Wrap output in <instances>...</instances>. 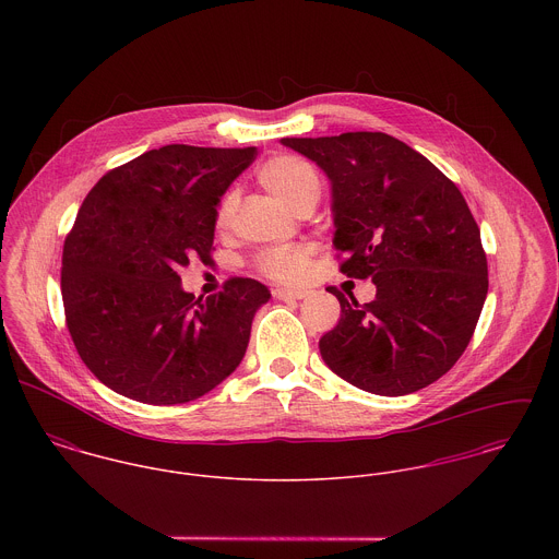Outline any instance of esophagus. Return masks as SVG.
<instances>
[{
  "label": "esophagus",
  "mask_w": 559,
  "mask_h": 559,
  "mask_svg": "<svg viewBox=\"0 0 559 559\" xmlns=\"http://www.w3.org/2000/svg\"><path fill=\"white\" fill-rule=\"evenodd\" d=\"M306 290H290V288H273V297L280 301H301L306 299Z\"/></svg>",
  "instance_id": "1"
}]
</instances>
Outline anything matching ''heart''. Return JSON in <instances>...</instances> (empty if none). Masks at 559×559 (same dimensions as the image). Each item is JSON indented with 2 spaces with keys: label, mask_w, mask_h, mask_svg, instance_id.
Wrapping results in <instances>:
<instances>
[{
  "label": "heart",
  "mask_w": 559,
  "mask_h": 559,
  "mask_svg": "<svg viewBox=\"0 0 559 559\" xmlns=\"http://www.w3.org/2000/svg\"><path fill=\"white\" fill-rule=\"evenodd\" d=\"M260 185L277 195L295 213L304 215L314 209L320 195V176L310 160L295 155H277L258 169ZM239 209V191L228 189L215 209L217 233H228ZM310 249L306 245L269 247L255 255V269L275 282H297L308 266Z\"/></svg>",
  "instance_id": "b5f03b06"
}]
</instances>
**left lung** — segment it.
I'll list each match as a JSON object with an SVG mask.
<instances>
[{"label": "left lung", "instance_id": "1", "mask_svg": "<svg viewBox=\"0 0 559 559\" xmlns=\"http://www.w3.org/2000/svg\"><path fill=\"white\" fill-rule=\"evenodd\" d=\"M282 144L317 160L331 180L340 271L377 286L364 306L326 288L342 314L320 337L324 364L370 394L428 388L465 353L488 293L486 253L463 193L388 133Z\"/></svg>", "mask_w": 559, "mask_h": 559}]
</instances>
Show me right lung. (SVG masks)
<instances>
[{"instance_id": "right-lung-1", "label": "right lung", "mask_w": 559, "mask_h": 559, "mask_svg": "<svg viewBox=\"0 0 559 559\" xmlns=\"http://www.w3.org/2000/svg\"><path fill=\"white\" fill-rule=\"evenodd\" d=\"M255 148L169 144L109 169L85 195L62 251L69 333L87 370L146 404L200 399L245 355L266 286L230 277L202 301L178 271L213 264L215 209Z\"/></svg>"}]
</instances>
